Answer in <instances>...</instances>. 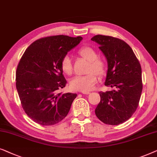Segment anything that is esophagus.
<instances>
[{"label":"esophagus","instance_id":"34e87169","mask_svg":"<svg viewBox=\"0 0 157 157\" xmlns=\"http://www.w3.org/2000/svg\"><path fill=\"white\" fill-rule=\"evenodd\" d=\"M82 94H85V95H88V94H90V92H82Z\"/></svg>","mask_w":157,"mask_h":157}]
</instances>
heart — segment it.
Wrapping results in <instances>:
<instances>
[{
  "label": "heart",
  "instance_id": "b5f03b06",
  "mask_svg": "<svg viewBox=\"0 0 157 157\" xmlns=\"http://www.w3.org/2000/svg\"><path fill=\"white\" fill-rule=\"evenodd\" d=\"M79 54L81 57L89 62L87 72L89 74L84 76H77L71 80L70 87L73 91L88 92L93 88L98 82V77L102 76L105 73L106 67L103 60L98 59V54L93 48L89 47H83L80 49ZM62 70L66 75H70L72 72V66L69 56L66 55L62 58L61 62Z\"/></svg>",
  "mask_w": 157,
  "mask_h": 157
}]
</instances>
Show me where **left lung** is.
<instances>
[{
    "mask_svg": "<svg viewBox=\"0 0 157 157\" xmlns=\"http://www.w3.org/2000/svg\"><path fill=\"white\" fill-rule=\"evenodd\" d=\"M100 45L108 63L105 85L111 91L100 92L96 116L104 124L119 125L128 120L137 109L142 88L141 67L133 50L124 41L96 35L91 39Z\"/></svg>",
    "mask_w": 157,
    "mask_h": 157,
    "instance_id": "1",
    "label": "left lung"
}]
</instances>
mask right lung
Listing matches in <instances>:
<instances>
[{
    "instance_id": "add662e5",
    "label": "right lung",
    "mask_w": 157,
    "mask_h": 157,
    "mask_svg": "<svg viewBox=\"0 0 157 157\" xmlns=\"http://www.w3.org/2000/svg\"><path fill=\"white\" fill-rule=\"evenodd\" d=\"M82 39L64 35L44 37L23 54L16 70V89L25 113L37 124L54 125L70 111L77 94L58 93L67 83L61 62Z\"/></svg>"
}]
</instances>
